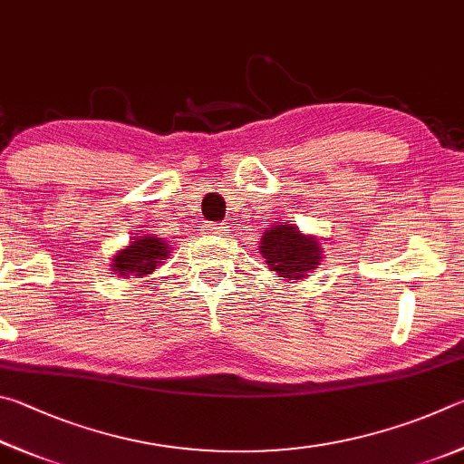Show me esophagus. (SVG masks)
Returning a JSON list of instances; mask_svg holds the SVG:
<instances>
[{"label":"esophagus","instance_id":"1","mask_svg":"<svg viewBox=\"0 0 464 464\" xmlns=\"http://www.w3.org/2000/svg\"><path fill=\"white\" fill-rule=\"evenodd\" d=\"M224 227L226 226H222V224H206V232L208 234H222Z\"/></svg>","mask_w":464,"mask_h":464}]
</instances>
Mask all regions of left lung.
Wrapping results in <instances>:
<instances>
[{
  "label": "left lung",
  "instance_id": "8db88e82",
  "mask_svg": "<svg viewBox=\"0 0 464 464\" xmlns=\"http://www.w3.org/2000/svg\"><path fill=\"white\" fill-rule=\"evenodd\" d=\"M261 253L271 271L285 279H304L305 273L318 269L322 261L320 242L299 234L291 224L273 226L266 230L261 240Z\"/></svg>",
  "mask_w": 464,
  "mask_h": 464
}]
</instances>
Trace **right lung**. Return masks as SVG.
<instances>
[{"mask_svg": "<svg viewBox=\"0 0 464 464\" xmlns=\"http://www.w3.org/2000/svg\"><path fill=\"white\" fill-rule=\"evenodd\" d=\"M169 253L170 250L165 240L157 237H140L130 242L128 248L120 250L111 266L121 277H128V275L142 277L157 269V265L165 261Z\"/></svg>", "mask_w": 464, "mask_h": 464, "instance_id": "1", "label": "right lung"}]
</instances>
